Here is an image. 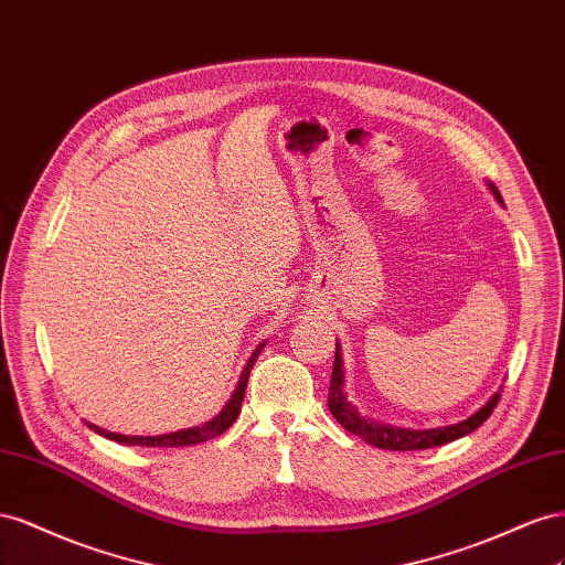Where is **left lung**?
<instances>
[{
  "mask_svg": "<svg viewBox=\"0 0 565 565\" xmlns=\"http://www.w3.org/2000/svg\"><path fill=\"white\" fill-rule=\"evenodd\" d=\"M492 196L504 205L502 193L497 191L494 184H488ZM345 374H343V354L341 345L335 343V360H333V372H331V385H329V409L333 418L341 424L345 430L352 435H358L364 443L374 445L379 449H395V452H409V449H428V447H438L447 445L457 438H463V435L473 433L478 426L486 424V418H490L492 409L497 407L499 397H502V391H497L486 407H480L473 416L466 418V422H459L455 426H443V428H428V430H412V428H395L388 424H379L372 422V418H364L358 409L352 407V402L348 399L345 391Z\"/></svg>",
  "mask_w": 565,
  "mask_h": 565,
  "instance_id": "left-lung-1",
  "label": "left lung"
}]
</instances>
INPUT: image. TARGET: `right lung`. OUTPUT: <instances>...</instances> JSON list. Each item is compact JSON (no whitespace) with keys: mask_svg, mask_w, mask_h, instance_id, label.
I'll return each instance as SVG.
<instances>
[{"mask_svg":"<svg viewBox=\"0 0 565 565\" xmlns=\"http://www.w3.org/2000/svg\"><path fill=\"white\" fill-rule=\"evenodd\" d=\"M263 348H265V343L257 345L255 352L250 354V360L244 369V374H241V379H238V385H236L232 399L227 402V407H224L215 418H211V422L203 424V426L177 430V433H166V435H120V433H108V430L94 426V424H87V426L94 433L104 435V438H108V440H116V443H122V445H141V447H186V445H199V443H205V440H213L236 422V416L241 412V402H244V395H246L250 369H253L257 354H260Z\"/></svg>","mask_w":565,"mask_h":565,"instance_id":"obj_1","label":"right lung"}]
</instances>
